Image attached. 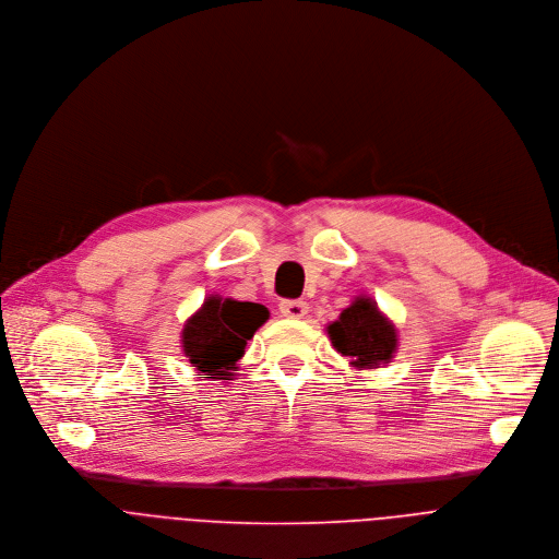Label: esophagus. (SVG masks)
<instances>
[{
  "mask_svg": "<svg viewBox=\"0 0 559 559\" xmlns=\"http://www.w3.org/2000/svg\"><path fill=\"white\" fill-rule=\"evenodd\" d=\"M280 310L284 317H290V319H301L308 314V304L304 299H284L280 304Z\"/></svg>",
  "mask_w": 559,
  "mask_h": 559,
  "instance_id": "obj_1",
  "label": "esophagus"
}]
</instances>
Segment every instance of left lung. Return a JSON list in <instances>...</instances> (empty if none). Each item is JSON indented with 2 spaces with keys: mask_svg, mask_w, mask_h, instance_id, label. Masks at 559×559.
I'll use <instances>...</instances> for the list:
<instances>
[{
  "mask_svg": "<svg viewBox=\"0 0 559 559\" xmlns=\"http://www.w3.org/2000/svg\"><path fill=\"white\" fill-rule=\"evenodd\" d=\"M328 334L334 350L350 357L355 368H379L396 353V330L370 297H357L328 325Z\"/></svg>",
  "mask_w": 559,
  "mask_h": 559,
  "instance_id": "obj_1",
  "label": "left lung"
}]
</instances>
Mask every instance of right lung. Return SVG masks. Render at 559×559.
<instances>
[{"mask_svg":"<svg viewBox=\"0 0 559 559\" xmlns=\"http://www.w3.org/2000/svg\"><path fill=\"white\" fill-rule=\"evenodd\" d=\"M266 319L269 310L262 304L209 297L185 323V357L202 379L229 381L247 342Z\"/></svg>","mask_w":559,"mask_h":559,"instance_id":"1","label":"right lung"}]
</instances>
